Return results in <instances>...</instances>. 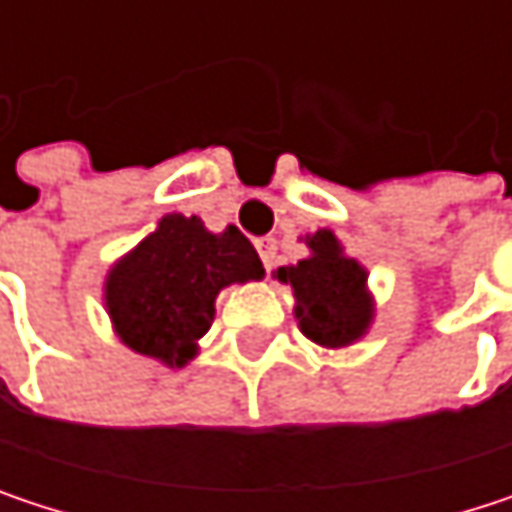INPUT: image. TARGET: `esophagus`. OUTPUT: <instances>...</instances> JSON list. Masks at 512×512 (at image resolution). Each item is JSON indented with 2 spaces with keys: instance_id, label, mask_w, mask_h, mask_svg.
<instances>
[{
  "instance_id": "esophagus-1",
  "label": "esophagus",
  "mask_w": 512,
  "mask_h": 512,
  "mask_svg": "<svg viewBox=\"0 0 512 512\" xmlns=\"http://www.w3.org/2000/svg\"><path fill=\"white\" fill-rule=\"evenodd\" d=\"M257 246V255L263 260V266H266V272L275 266V257H278V240L275 237H260L255 243Z\"/></svg>"
}]
</instances>
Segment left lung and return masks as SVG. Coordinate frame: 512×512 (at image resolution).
<instances>
[{
    "instance_id": "left-lung-1",
    "label": "left lung",
    "mask_w": 512,
    "mask_h": 512,
    "mask_svg": "<svg viewBox=\"0 0 512 512\" xmlns=\"http://www.w3.org/2000/svg\"><path fill=\"white\" fill-rule=\"evenodd\" d=\"M311 257L296 266H281L278 281L293 287L296 317L305 338L320 347H350L358 341L373 317L364 266L344 255L332 231L308 237Z\"/></svg>"
}]
</instances>
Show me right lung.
Segmentation results:
<instances>
[{
	"instance_id": "1",
	"label": "right lung",
	"mask_w": 512,
	"mask_h": 512,
	"mask_svg": "<svg viewBox=\"0 0 512 512\" xmlns=\"http://www.w3.org/2000/svg\"><path fill=\"white\" fill-rule=\"evenodd\" d=\"M257 278H263V263L234 225L210 234L198 216L171 213L112 266L106 308L130 350L183 367L213 323L219 290Z\"/></svg>"
}]
</instances>
